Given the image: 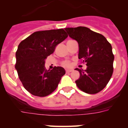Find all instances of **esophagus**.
Wrapping results in <instances>:
<instances>
[{
    "label": "esophagus",
    "instance_id": "1",
    "mask_svg": "<svg viewBox=\"0 0 128 128\" xmlns=\"http://www.w3.org/2000/svg\"><path fill=\"white\" fill-rule=\"evenodd\" d=\"M72 70H70V69H67L66 70V74H68V73H70L71 72H72Z\"/></svg>",
    "mask_w": 128,
    "mask_h": 128
}]
</instances>
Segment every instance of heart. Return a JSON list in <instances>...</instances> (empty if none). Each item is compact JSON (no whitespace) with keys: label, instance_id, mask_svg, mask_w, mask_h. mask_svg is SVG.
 <instances>
[{"label":"heart","instance_id":"b5f03b06","mask_svg":"<svg viewBox=\"0 0 128 128\" xmlns=\"http://www.w3.org/2000/svg\"><path fill=\"white\" fill-rule=\"evenodd\" d=\"M62 65L65 66V67H69L71 66V63L69 61H65L62 63Z\"/></svg>","mask_w":128,"mask_h":128}]
</instances>
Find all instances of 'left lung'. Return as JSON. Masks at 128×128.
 <instances>
[{
  "instance_id": "obj_1",
  "label": "left lung",
  "mask_w": 128,
  "mask_h": 128,
  "mask_svg": "<svg viewBox=\"0 0 128 128\" xmlns=\"http://www.w3.org/2000/svg\"><path fill=\"white\" fill-rule=\"evenodd\" d=\"M65 29L70 38L78 42V58L87 66L84 70L75 69L80 74L76 85L86 94L98 93L106 87L114 72V55L111 44L103 35L86 27Z\"/></svg>"
}]
</instances>
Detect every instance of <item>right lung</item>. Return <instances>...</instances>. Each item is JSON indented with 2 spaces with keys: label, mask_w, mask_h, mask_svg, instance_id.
I'll return each instance as SVG.
<instances>
[{
  "label": "right lung",
  "mask_w": 128,
  "mask_h": 128,
  "mask_svg": "<svg viewBox=\"0 0 128 128\" xmlns=\"http://www.w3.org/2000/svg\"><path fill=\"white\" fill-rule=\"evenodd\" d=\"M68 37L63 29L36 31L22 40L16 52L15 68L24 87L32 95L46 97L56 90L65 70H46L45 60Z\"/></svg>",
  "instance_id": "right-lung-1"
}]
</instances>
